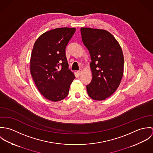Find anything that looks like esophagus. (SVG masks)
I'll return each instance as SVG.
<instances>
[{"mask_svg": "<svg viewBox=\"0 0 153 153\" xmlns=\"http://www.w3.org/2000/svg\"><path fill=\"white\" fill-rule=\"evenodd\" d=\"M77 72H78V74L79 75H81V74L82 73V69H80Z\"/></svg>", "mask_w": 153, "mask_h": 153, "instance_id": "obj_1", "label": "esophagus"}]
</instances>
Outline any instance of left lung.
I'll return each mask as SVG.
<instances>
[{
  "label": "left lung",
  "mask_w": 153,
  "mask_h": 153,
  "mask_svg": "<svg viewBox=\"0 0 153 153\" xmlns=\"http://www.w3.org/2000/svg\"><path fill=\"white\" fill-rule=\"evenodd\" d=\"M82 39L89 52L92 79L87 85L88 95L102 101L119 87L124 73V55L114 36L107 30L81 27Z\"/></svg>",
  "instance_id": "left-lung-1"
}]
</instances>
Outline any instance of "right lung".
I'll return each instance as SVG.
<instances>
[{"label": "right lung", "instance_id": "right-lung-1", "mask_svg": "<svg viewBox=\"0 0 153 153\" xmlns=\"http://www.w3.org/2000/svg\"><path fill=\"white\" fill-rule=\"evenodd\" d=\"M75 27L56 28L42 34L35 41L30 61V71L40 93L50 101L64 100L75 78L68 68L65 48Z\"/></svg>", "mask_w": 153, "mask_h": 153}]
</instances>
